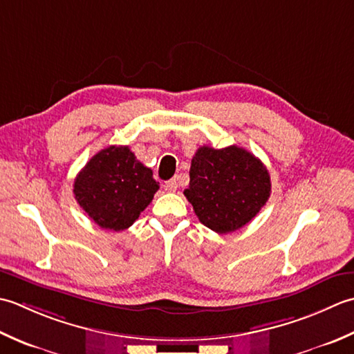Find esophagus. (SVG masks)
Returning a JSON list of instances; mask_svg holds the SVG:
<instances>
[{"label":"esophagus","mask_w":354,"mask_h":354,"mask_svg":"<svg viewBox=\"0 0 354 354\" xmlns=\"http://www.w3.org/2000/svg\"><path fill=\"white\" fill-rule=\"evenodd\" d=\"M163 187H165V191L167 192H176L177 191V180L176 178H171V180H168L167 183L163 185Z\"/></svg>","instance_id":"esophagus-1"}]
</instances>
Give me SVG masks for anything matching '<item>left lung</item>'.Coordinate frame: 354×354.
I'll use <instances>...</instances> for the list:
<instances>
[{
  "mask_svg": "<svg viewBox=\"0 0 354 354\" xmlns=\"http://www.w3.org/2000/svg\"><path fill=\"white\" fill-rule=\"evenodd\" d=\"M185 197L198 220L217 234L235 232L255 217L270 197L263 162L236 145L201 147L192 157Z\"/></svg>",
  "mask_w": 354,
  "mask_h": 354,
  "instance_id": "8db88e82",
  "label": "left lung"
}]
</instances>
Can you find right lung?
Returning a JSON list of instances; mask_svg holds the SVG:
<instances>
[{
    "mask_svg": "<svg viewBox=\"0 0 354 354\" xmlns=\"http://www.w3.org/2000/svg\"><path fill=\"white\" fill-rule=\"evenodd\" d=\"M73 187L79 206L97 226L119 232L139 218L160 186L131 149L111 145L90 158Z\"/></svg>",
    "mask_w": 354,
    "mask_h": 354,
    "instance_id": "obj_1",
    "label": "right lung"
}]
</instances>
